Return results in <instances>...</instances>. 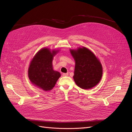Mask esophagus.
<instances>
[{
    "instance_id": "esophagus-1",
    "label": "esophagus",
    "mask_w": 132,
    "mask_h": 132,
    "mask_svg": "<svg viewBox=\"0 0 132 132\" xmlns=\"http://www.w3.org/2000/svg\"><path fill=\"white\" fill-rule=\"evenodd\" d=\"M63 76H64V77H67V76L68 75V73H63Z\"/></svg>"
}]
</instances>
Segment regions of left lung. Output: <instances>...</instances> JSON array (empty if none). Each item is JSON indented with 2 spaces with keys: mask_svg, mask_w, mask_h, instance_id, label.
Instances as JSON below:
<instances>
[{
  "mask_svg": "<svg viewBox=\"0 0 132 132\" xmlns=\"http://www.w3.org/2000/svg\"><path fill=\"white\" fill-rule=\"evenodd\" d=\"M70 52L75 61L73 78L76 84L83 89L96 85L102 78V68L94 54L85 47Z\"/></svg>",
  "mask_w": 132,
  "mask_h": 132,
  "instance_id": "8db88e82",
  "label": "left lung"
}]
</instances>
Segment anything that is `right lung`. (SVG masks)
<instances>
[{
    "instance_id": "right-lung-1",
    "label": "right lung",
    "mask_w": 132,
    "mask_h": 132,
    "mask_svg": "<svg viewBox=\"0 0 132 132\" xmlns=\"http://www.w3.org/2000/svg\"><path fill=\"white\" fill-rule=\"evenodd\" d=\"M57 51L47 48L41 49L35 55L30 63L28 75L30 81L45 91L53 88L61 74L53 69L52 61Z\"/></svg>"
}]
</instances>
